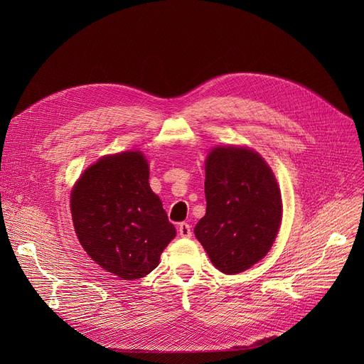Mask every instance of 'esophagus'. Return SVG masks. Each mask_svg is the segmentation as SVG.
<instances>
[{"label": "esophagus", "mask_w": 364, "mask_h": 364, "mask_svg": "<svg viewBox=\"0 0 364 364\" xmlns=\"http://www.w3.org/2000/svg\"><path fill=\"white\" fill-rule=\"evenodd\" d=\"M178 233L181 237H192V225L187 223H181L178 225Z\"/></svg>", "instance_id": "34e87169"}]
</instances>
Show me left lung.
Returning <instances> with one entry per match:
<instances>
[{
  "label": "left lung",
  "instance_id": "1",
  "mask_svg": "<svg viewBox=\"0 0 364 364\" xmlns=\"http://www.w3.org/2000/svg\"><path fill=\"white\" fill-rule=\"evenodd\" d=\"M206 213L195 236L217 269L236 274L262 259L282 221L272 168L252 149L220 146L205 162Z\"/></svg>",
  "mask_w": 364,
  "mask_h": 364
}]
</instances>
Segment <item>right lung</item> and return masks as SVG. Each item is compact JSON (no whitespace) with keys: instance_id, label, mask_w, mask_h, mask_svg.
Here are the masks:
<instances>
[{"instance_id":"add662e5","label":"right lung","mask_w":364,"mask_h":364,"mask_svg":"<svg viewBox=\"0 0 364 364\" xmlns=\"http://www.w3.org/2000/svg\"><path fill=\"white\" fill-rule=\"evenodd\" d=\"M70 211L85 252L122 280L141 279L176 237L161 199L149 186L143 153L103 156L73 186Z\"/></svg>"}]
</instances>
